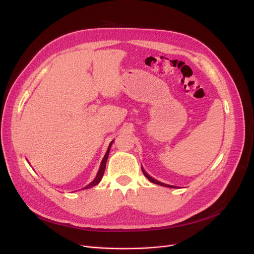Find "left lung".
I'll list each match as a JSON object with an SVG mask.
<instances>
[{
  "label": "left lung",
  "mask_w": 254,
  "mask_h": 254,
  "mask_svg": "<svg viewBox=\"0 0 254 254\" xmlns=\"http://www.w3.org/2000/svg\"><path fill=\"white\" fill-rule=\"evenodd\" d=\"M142 172H143V174L145 175V177L147 178L150 182H152V183H154V184H158V185H161V186H165V188H171V189H174V188H176V186H173V185H169V184H165V183H163V182H159V181H157L156 179H154V178H152L151 176H149L147 173L145 172V170L142 168Z\"/></svg>",
  "instance_id": "left-lung-1"
}]
</instances>
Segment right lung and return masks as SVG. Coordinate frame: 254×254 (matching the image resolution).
<instances>
[{"instance_id":"add662e5","label":"right lung","mask_w":254,"mask_h":254,"mask_svg":"<svg viewBox=\"0 0 254 254\" xmlns=\"http://www.w3.org/2000/svg\"><path fill=\"white\" fill-rule=\"evenodd\" d=\"M112 143H113V141L109 144V147H108V149H107V152H106V154H105V156H104V158H103V161H102V163H101V167H100V169H99V172H98V174H97L96 178L93 179L92 182H90L87 186H85V188L82 189V190L90 189V188H92V186H96L97 184L100 183V181H101V179H102V177H103V175H104L105 168H106V162H107V158H108V155H109V152H110V148H111Z\"/></svg>"}]
</instances>
